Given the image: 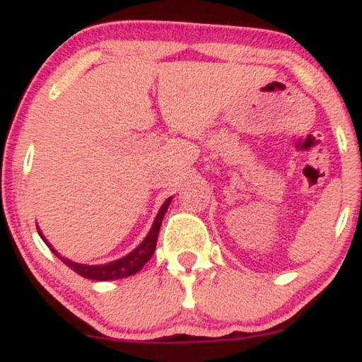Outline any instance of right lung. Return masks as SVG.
Here are the masks:
<instances>
[{
	"label": "right lung",
	"mask_w": 362,
	"mask_h": 362,
	"mask_svg": "<svg viewBox=\"0 0 362 362\" xmlns=\"http://www.w3.org/2000/svg\"><path fill=\"white\" fill-rule=\"evenodd\" d=\"M170 202H172V197H168L167 201L163 202V206L160 207L158 211L155 223H153L151 230L146 235V238L139 243V247H136L134 250L131 253H127L126 257L122 259L109 262V264H100V265H86V264H78V262H73L66 257H61L59 253L52 248V245L44 238L42 231L39 230L37 226V231H39L40 238L44 240L45 245L51 248L52 253L56 257H59L61 262H64L69 269H73L74 272L80 274L81 277H86V279H93V281H115V279H122V277H129V276H134L136 272H139L141 269L144 267V264L151 259L153 253H155L156 248V240H158V233H160V226L161 221H163V216L167 213Z\"/></svg>",
	"instance_id": "right-lung-1"
}]
</instances>
